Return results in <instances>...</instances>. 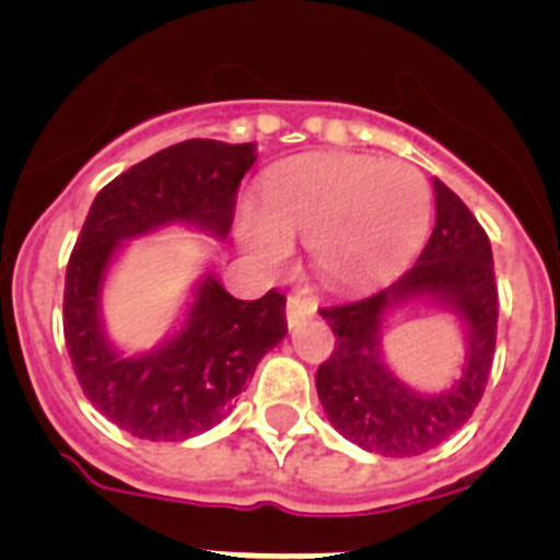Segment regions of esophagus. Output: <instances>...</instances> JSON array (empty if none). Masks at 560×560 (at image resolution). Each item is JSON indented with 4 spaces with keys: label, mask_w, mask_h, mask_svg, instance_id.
<instances>
[{
    "label": "esophagus",
    "mask_w": 560,
    "mask_h": 560,
    "mask_svg": "<svg viewBox=\"0 0 560 560\" xmlns=\"http://www.w3.org/2000/svg\"><path fill=\"white\" fill-rule=\"evenodd\" d=\"M315 315V301L312 299H301V295H290L287 299V326H299L304 324L306 317Z\"/></svg>",
    "instance_id": "obj_1"
}]
</instances>
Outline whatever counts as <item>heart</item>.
Returning <instances> with one entry per match:
<instances>
[{
    "mask_svg": "<svg viewBox=\"0 0 560 560\" xmlns=\"http://www.w3.org/2000/svg\"><path fill=\"white\" fill-rule=\"evenodd\" d=\"M430 184L407 161L312 153L265 175L261 209L254 203L236 209V240L256 261L273 268L292 254V240H306L317 273L357 284L410 259L430 229ZM371 258L381 261L355 268Z\"/></svg>",
    "mask_w": 560,
    "mask_h": 560,
    "instance_id": "b5f03b06",
    "label": "heart"
}]
</instances>
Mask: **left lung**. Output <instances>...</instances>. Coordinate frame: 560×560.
I'll use <instances>...</instances> for the list:
<instances>
[{"label": "left lung", "mask_w": 560, "mask_h": 560, "mask_svg": "<svg viewBox=\"0 0 560 560\" xmlns=\"http://www.w3.org/2000/svg\"><path fill=\"white\" fill-rule=\"evenodd\" d=\"M435 186V229L405 276L351 304L320 310L335 331V351L317 368L315 387L326 418L365 452L410 457L435 450L480 405L497 346V281L486 231L443 180ZM412 300L450 308L467 335L458 380L441 394L405 386L381 360V326Z\"/></svg>", "instance_id": "left-lung-1"}]
</instances>
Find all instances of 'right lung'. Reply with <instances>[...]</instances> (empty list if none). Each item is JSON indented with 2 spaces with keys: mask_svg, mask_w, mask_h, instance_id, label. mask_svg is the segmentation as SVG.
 Instances as JSON below:
<instances>
[{
  "mask_svg": "<svg viewBox=\"0 0 560 560\" xmlns=\"http://www.w3.org/2000/svg\"><path fill=\"white\" fill-rule=\"evenodd\" d=\"M256 144L189 139L117 175L94 198L63 290V337L85 399L144 441H186L220 424L256 365L284 340V295L234 299L214 270L200 276L178 329L142 354L108 340L103 284L128 240L189 225L225 240Z\"/></svg>",
  "mask_w": 560,
  "mask_h": 560,
  "instance_id": "1",
  "label": "right lung"
}]
</instances>
